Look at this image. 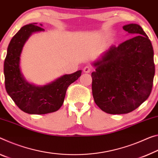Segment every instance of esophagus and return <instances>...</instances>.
Masks as SVG:
<instances>
[{
  "instance_id": "1",
  "label": "esophagus",
  "mask_w": 158,
  "mask_h": 158,
  "mask_svg": "<svg viewBox=\"0 0 158 158\" xmlns=\"http://www.w3.org/2000/svg\"><path fill=\"white\" fill-rule=\"evenodd\" d=\"M91 71V67L89 66H86L84 68V72L85 73H89Z\"/></svg>"
}]
</instances>
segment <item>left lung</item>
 I'll use <instances>...</instances> for the list:
<instances>
[{
	"label": "left lung",
	"instance_id": "8db88e82",
	"mask_svg": "<svg viewBox=\"0 0 158 158\" xmlns=\"http://www.w3.org/2000/svg\"><path fill=\"white\" fill-rule=\"evenodd\" d=\"M123 29L134 37L112 46L94 64L92 94L96 104L112 114H127L139 107L151 94L155 75L154 52L141 26Z\"/></svg>",
	"mask_w": 158,
	"mask_h": 158
}]
</instances>
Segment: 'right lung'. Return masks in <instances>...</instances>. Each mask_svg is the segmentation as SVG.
<instances>
[{
    "instance_id": "add662e5",
    "label": "right lung",
    "mask_w": 158,
    "mask_h": 158,
    "mask_svg": "<svg viewBox=\"0 0 158 158\" xmlns=\"http://www.w3.org/2000/svg\"><path fill=\"white\" fill-rule=\"evenodd\" d=\"M36 24L22 27L10 42L4 62L5 86L7 93L21 110L29 114H44L60 108L67 88L81 76V70L64 75L41 87L35 86L25 81L19 69V57L30 35L44 30Z\"/></svg>"
}]
</instances>
